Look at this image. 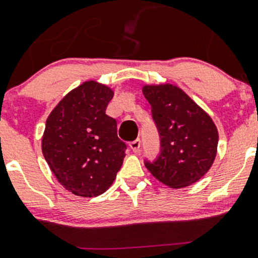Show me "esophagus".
Here are the masks:
<instances>
[{
	"mask_svg": "<svg viewBox=\"0 0 258 258\" xmlns=\"http://www.w3.org/2000/svg\"><path fill=\"white\" fill-rule=\"evenodd\" d=\"M130 147H131V150L134 151V152H139L140 147H141V140L137 139L135 140V141L130 142Z\"/></svg>",
	"mask_w": 258,
	"mask_h": 258,
	"instance_id": "34e87169",
	"label": "esophagus"
}]
</instances>
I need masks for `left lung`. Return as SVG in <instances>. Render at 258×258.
Wrapping results in <instances>:
<instances>
[{
  "instance_id": "1",
  "label": "left lung",
  "mask_w": 258,
  "mask_h": 258,
  "mask_svg": "<svg viewBox=\"0 0 258 258\" xmlns=\"http://www.w3.org/2000/svg\"><path fill=\"white\" fill-rule=\"evenodd\" d=\"M144 95L160 137V153L153 161L145 160V166L172 188L195 183L216 157L218 132L215 123L176 86H145Z\"/></svg>"
}]
</instances>
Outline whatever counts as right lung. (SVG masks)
<instances>
[{"mask_svg":"<svg viewBox=\"0 0 258 258\" xmlns=\"http://www.w3.org/2000/svg\"><path fill=\"white\" fill-rule=\"evenodd\" d=\"M113 92L87 81L54 107L46 122L42 152L61 184L74 195L95 197L110 188L127 146L117 121L106 114Z\"/></svg>","mask_w":258,"mask_h":258,"instance_id":"obj_1","label":"right lung"}]
</instances>
